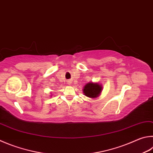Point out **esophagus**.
Instances as JSON below:
<instances>
[{
    "instance_id": "34e87169",
    "label": "esophagus",
    "mask_w": 153,
    "mask_h": 153,
    "mask_svg": "<svg viewBox=\"0 0 153 153\" xmlns=\"http://www.w3.org/2000/svg\"><path fill=\"white\" fill-rule=\"evenodd\" d=\"M68 84L69 85H71V80H69V81H68Z\"/></svg>"
}]
</instances>
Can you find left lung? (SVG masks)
<instances>
[{"instance_id":"left-lung-1","label":"left lung","mask_w":153,"mask_h":153,"mask_svg":"<svg viewBox=\"0 0 153 153\" xmlns=\"http://www.w3.org/2000/svg\"><path fill=\"white\" fill-rule=\"evenodd\" d=\"M102 90V86L100 84L91 82L84 85V89H83V93L88 98L95 99L100 96Z\"/></svg>"}]
</instances>
